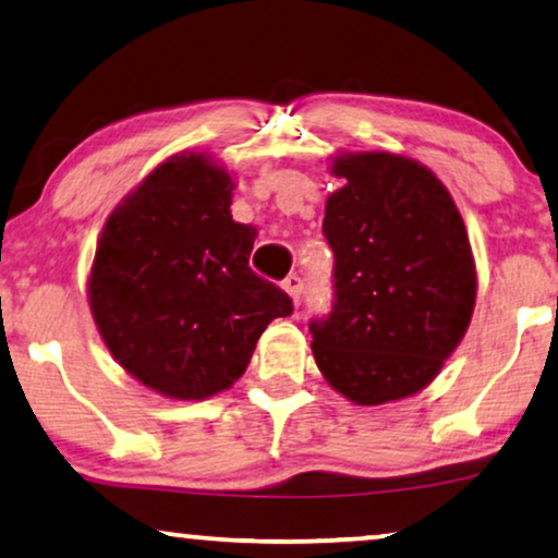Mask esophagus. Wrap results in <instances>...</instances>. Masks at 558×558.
Wrapping results in <instances>:
<instances>
[{
	"label": "esophagus",
	"mask_w": 558,
	"mask_h": 558,
	"mask_svg": "<svg viewBox=\"0 0 558 558\" xmlns=\"http://www.w3.org/2000/svg\"><path fill=\"white\" fill-rule=\"evenodd\" d=\"M282 288H286V293L293 298V303L298 305L301 303V293H303V280H301V276H288L286 280H282Z\"/></svg>",
	"instance_id": "esophagus-1"
}]
</instances>
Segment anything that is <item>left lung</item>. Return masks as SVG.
Returning a JSON list of instances; mask_svg holds the SVG:
<instances>
[{
	"instance_id": "8db88e82",
	"label": "left lung",
	"mask_w": 558,
	"mask_h": 558,
	"mask_svg": "<svg viewBox=\"0 0 558 558\" xmlns=\"http://www.w3.org/2000/svg\"><path fill=\"white\" fill-rule=\"evenodd\" d=\"M326 202L331 313L311 318L326 381L356 404L410 397L435 379L470 324L475 263L465 225L433 171L368 151L333 161Z\"/></svg>"
}]
</instances>
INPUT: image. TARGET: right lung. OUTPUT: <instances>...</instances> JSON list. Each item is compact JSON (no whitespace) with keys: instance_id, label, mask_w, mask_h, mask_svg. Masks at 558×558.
<instances>
[{"instance_id":"right-lung-1","label":"right lung","mask_w":558,"mask_h":558,"mask_svg":"<svg viewBox=\"0 0 558 558\" xmlns=\"http://www.w3.org/2000/svg\"><path fill=\"white\" fill-rule=\"evenodd\" d=\"M232 179L174 156L108 217L88 298L113 359L174 399H207L245 374L272 318L293 313L250 268L255 230L232 219Z\"/></svg>"}]
</instances>
